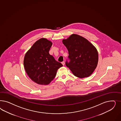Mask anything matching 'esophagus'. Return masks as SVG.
<instances>
[{
	"instance_id": "1",
	"label": "esophagus",
	"mask_w": 121,
	"mask_h": 121,
	"mask_svg": "<svg viewBox=\"0 0 121 121\" xmlns=\"http://www.w3.org/2000/svg\"><path fill=\"white\" fill-rule=\"evenodd\" d=\"M61 63H62L63 65H65V62H64V61H63V62H61Z\"/></svg>"
}]
</instances>
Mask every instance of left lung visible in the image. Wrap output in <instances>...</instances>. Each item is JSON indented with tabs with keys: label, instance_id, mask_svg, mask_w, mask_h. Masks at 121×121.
Wrapping results in <instances>:
<instances>
[{
	"label": "left lung",
	"instance_id": "1",
	"mask_svg": "<svg viewBox=\"0 0 121 121\" xmlns=\"http://www.w3.org/2000/svg\"><path fill=\"white\" fill-rule=\"evenodd\" d=\"M66 47L70 61L65 63L73 74L79 78L88 77L98 65V54L96 48L87 39L73 34L63 39Z\"/></svg>",
	"mask_w": 121,
	"mask_h": 121
}]
</instances>
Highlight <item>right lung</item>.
I'll return each mask as SVG.
<instances>
[{
  "label": "right lung",
  "mask_w": 121,
  "mask_h": 121,
  "mask_svg": "<svg viewBox=\"0 0 121 121\" xmlns=\"http://www.w3.org/2000/svg\"><path fill=\"white\" fill-rule=\"evenodd\" d=\"M52 44L46 38L39 39L24 56L23 65L27 74L39 85H48L54 79L58 69L63 66L49 53Z\"/></svg>",
  "instance_id": "1"
}]
</instances>
